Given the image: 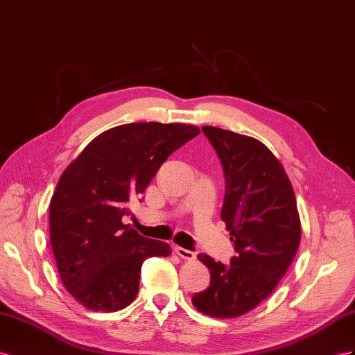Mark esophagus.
<instances>
[{
  "label": "esophagus",
  "mask_w": 355,
  "mask_h": 355,
  "mask_svg": "<svg viewBox=\"0 0 355 355\" xmlns=\"http://www.w3.org/2000/svg\"><path fill=\"white\" fill-rule=\"evenodd\" d=\"M175 253L177 255L180 257V258H183V259H187V261H193L195 259V252H192V250H187V249H183V248H175Z\"/></svg>",
  "instance_id": "34e87169"
}]
</instances>
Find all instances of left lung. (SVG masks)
<instances>
[{
  "mask_svg": "<svg viewBox=\"0 0 355 355\" xmlns=\"http://www.w3.org/2000/svg\"><path fill=\"white\" fill-rule=\"evenodd\" d=\"M202 132L223 166L220 216L237 255L230 266L198 255L211 280L192 303L208 316L237 318L264 302L285 276L302 240V222L285 168L264 144L213 125Z\"/></svg>",
  "mask_w": 355,
  "mask_h": 355,
  "instance_id": "8db88e82",
  "label": "left lung"
}]
</instances>
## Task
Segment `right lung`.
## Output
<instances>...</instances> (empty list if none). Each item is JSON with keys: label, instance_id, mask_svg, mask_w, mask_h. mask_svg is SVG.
Here are the masks:
<instances>
[{"label": "right lung", "instance_id": "obj_1", "mask_svg": "<svg viewBox=\"0 0 355 355\" xmlns=\"http://www.w3.org/2000/svg\"><path fill=\"white\" fill-rule=\"evenodd\" d=\"M199 132L181 123L116 125L96 136L62 172L51 198V246L62 284L79 304L121 311L138 294L142 262L172 252L121 219L162 163Z\"/></svg>", "mask_w": 355, "mask_h": 355}]
</instances>
